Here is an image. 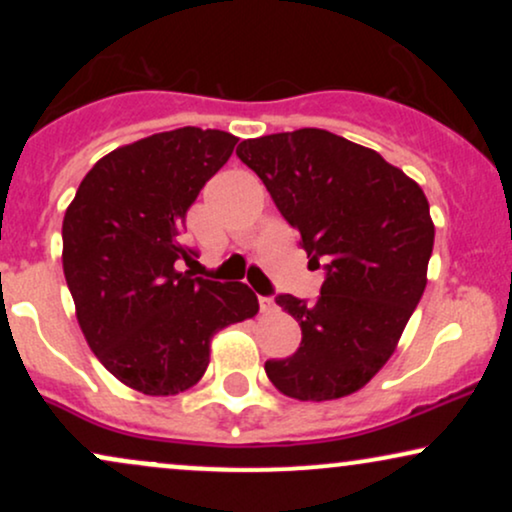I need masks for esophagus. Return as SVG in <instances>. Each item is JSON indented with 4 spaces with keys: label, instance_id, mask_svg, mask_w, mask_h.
<instances>
[{
    "label": "esophagus",
    "instance_id": "esophagus-1",
    "mask_svg": "<svg viewBox=\"0 0 512 512\" xmlns=\"http://www.w3.org/2000/svg\"><path fill=\"white\" fill-rule=\"evenodd\" d=\"M260 310L264 315H272L274 310H276V303H274V298H267V296H262L260 298Z\"/></svg>",
    "mask_w": 512,
    "mask_h": 512
}]
</instances>
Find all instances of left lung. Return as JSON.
Segmentation results:
<instances>
[{"mask_svg":"<svg viewBox=\"0 0 512 512\" xmlns=\"http://www.w3.org/2000/svg\"><path fill=\"white\" fill-rule=\"evenodd\" d=\"M236 154L301 233L310 262L325 267L315 303L276 296L303 339L293 356L264 363L267 378L301 402L354 395L395 354L424 296L436 236L424 190L327 129L245 139Z\"/></svg>","mask_w":512,"mask_h":512,"instance_id":"obj_1","label":"left lung"}]
</instances>
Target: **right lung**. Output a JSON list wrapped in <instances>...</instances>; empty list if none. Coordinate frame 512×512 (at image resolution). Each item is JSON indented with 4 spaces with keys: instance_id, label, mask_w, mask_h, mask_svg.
I'll list each match as a JSON object with an SVG mask.
<instances>
[{
    "instance_id": "right-lung-1",
    "label": "right lung",
    "mask_w": 512,
    "mask_h": 512,
    "mask_svg": "<svg viewBox=\"0 0 512 512\" xmlns=\"http://www.w3.org/2000/svg\"><path fill=\"white\" fill-rule=\"evenodd\" d=\"M238 137L180 127L103 156L62 221V267L88 346L120 383L144 395L190 390L209 366L211 337L255 317L240 281L192 279L182 245L187 209L233 154Z\"/></svg>"
}]
</instances>
